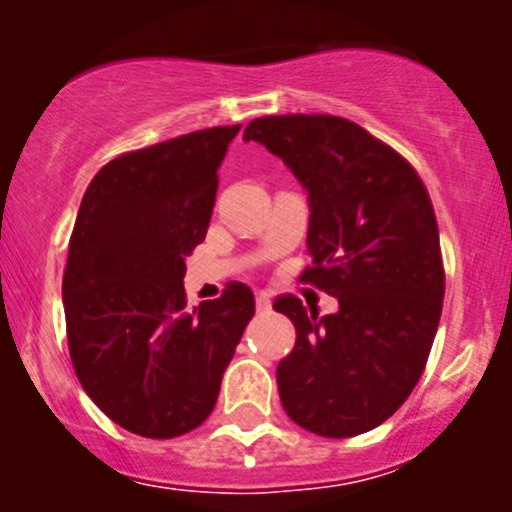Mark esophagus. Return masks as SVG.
<instances>
[{"mask_svg":"<svg viewBox=\"0 0 512 512\" xmlns=\"http://www.w3.org/2000/svg\"><path fill=\"white\" fill-rule=\"evenodd\" d=\"M255 302H257V309H260V312H270V309H272V297L267 292L257 294Z\"/></svg>","mask_w":512,"mask_h":512,"instance_id":"1","label":"esophagus"}]
</instances>
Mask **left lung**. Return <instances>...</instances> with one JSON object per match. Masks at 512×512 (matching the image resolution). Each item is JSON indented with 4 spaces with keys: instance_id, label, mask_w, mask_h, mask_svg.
<instances>
[{
    "instance_id": "obj_1",
    "label": "left lung",
    "mask_w": 512,
    "mask_h": 512,
    "mask_svg": "<svg viewBox=\"0 0 512 512\" xmlns=\"http://www.w3.org/2000/svg\"><path fill=\"white\" fill-rule=\"evenodd\" d=\"M245 141L307 188L302 282L339 299L322 319L292 294L272 304L297 329L277 366L282 406L317 436H359L409 399L436 337L446 275L428 190L409 160L347 118L262 116Z\"/></svg>"
}]
</instances>
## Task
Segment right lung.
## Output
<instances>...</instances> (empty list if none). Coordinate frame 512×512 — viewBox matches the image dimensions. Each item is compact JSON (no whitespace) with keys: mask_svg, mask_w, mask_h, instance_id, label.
<instances>
[{"mask_svg":"<svg viewBox=\"0 0 512 512\" xmlns=\"http://www.w3.org/2000/svg\"><path fill=\"white\" fill-rule=\"evenodd\" d=\"M237 131L205 128L113 158L76 215L61 282L71 364L98 409L138 436H183L210 416L255 314L240 282L195 309L183 289Z\"/></svg>","mask_w":512,"mask_h":512,"instance_id":"right-lung-1","label":"right lung"}]
</instances>
